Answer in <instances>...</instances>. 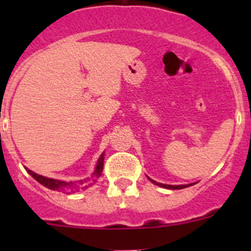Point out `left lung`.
I'll return each instance as SVG.
<instances>
[{
  "label": "left lung",
  "instance_id": "left-lung-1",
  "mask_svg": "<svg viewBox=\"0 0 251 251\" xmlns=\"http://www.w3.org/2000/svg\"><path fill=\"white\" fill-rule=\"evenodd\" d=\"M148 179H149V181H151V182H153L154 184H156V186L163 187V188H168V189H183V188H186V187L192 186V184H179V186H173V184H163V183H159V182H155V181H154V179L149 178V177H148Z\"/></svg>",
  "mask_w": 251,
  "mask_h": 251
}]
</instances>
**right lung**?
I'll return each instance as SVG.
<instances>
[{
	"instance_id": "right-lung-1",
	"label": "right lung",
	"mask_w": 251,
	"mask_h": 251,
	"mask_svg": "<svg viewBox=\"0 0 251 251\" xmlns=\"http://www.w3.org/2000/svg\"><path fill=\"white\" fill-rule=\"evenodd\" d=\"M103 164H104V153H102V155L100 156V159H98L97 161V165H96V170L95 173H93V176L92 177H96V178H98V177L102 175V171H103ZM26 171L29 173V175H31L32 177H34L35 179H36L37 182H40V183L42 184V186H45L46 188L48 189H52V191H59V192H68L69 189H73L75 188V187L77 186V184L75 183H83V182H87V181H76V182H64V181H58V179H53V178H48V177H45V176H41V175H37L36 173H34V171L29 170V169H26ZM86 188H87V186H86Z\"/></svg>"
}]
</instances>
